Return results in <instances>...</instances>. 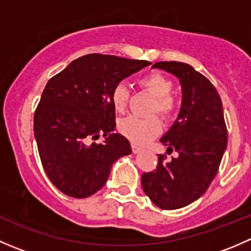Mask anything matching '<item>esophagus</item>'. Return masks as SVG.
<instances>
[{
  "label": "esophagus",
  "instance_id": "esophagus-1",
  "mask_svg": "<svg viewBox=\"0 0 251 251\" xmlns=\"http://www.w3.org/2000/svg\"><path fill=\"white\" fill-rule=\"evenodd\" d=\"M131 148H132V153H138V151H141V148L140 147H137L136 146V144H132V146H131Z\"/></svg>",
  "mask_w": 251,
  "mask_h": 251
}]
</instances>
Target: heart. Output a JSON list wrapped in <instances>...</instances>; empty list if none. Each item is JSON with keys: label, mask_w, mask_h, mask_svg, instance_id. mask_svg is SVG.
Returning a JSON list of instances; mask_svg holds the SVG:
<instances>
[{"label": "heart", "mask_w": 251, "mask_h": 251, "mask_svg": "<svg viewBox=\"0 0 251 251\" xmlns=\"http://www.w3.org/2000/svg\"><path fill=\"white\" fill-rule=\"evenodd\" d=\"M143 90L148 91L155 97L151 114H159L164 119H171L176 111V100L171 95L174 91V82L160 73H151L138 80ZM127 87L124 83H118L110 95L111 105L116 113H123L128 102ZM118 130L124 137L135 144H147L160 133L161 121L156 116L142 119L135 115L126 116L118 124Z\"/></svg>", "instance_id": "b5f03b06"}]
</instances>
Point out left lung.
I'll return each instance as SVG.
<instances>
[{
    "mask_svg": "<svg viewBox=\"0 0 251 251\" xmlns=\"http://www.w3.org/2000/svg\"><path fill=\"white\" fill-rule=\"evenodd\" d=\"M153 68L171 73L182 86L178 118L160 142L178 156L142 175V188L158 207L174 210L193 203L206 192L219 171L227 146V127L216 88L203 74L181 62H158Z\"/></svg>",
    "mask_w": 251,
    "mask_h": 251,
    "instance_id": "left-lung-1",
    "label": "left lung"
}]
</instances>
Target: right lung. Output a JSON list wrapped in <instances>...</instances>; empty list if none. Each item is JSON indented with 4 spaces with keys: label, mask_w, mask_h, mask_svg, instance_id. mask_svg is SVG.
I'll return each instance as SVG.
<instances>
[{
    "label": "right lung",
    "mask_w": 251,
    "mask_h": 251,
    "mask_svg": "<svg viewBox=\"0 0 251 251\" xmlns=\"http://www.w3.org/2000/svg\"><path fill=\"white\" fill-rule=\"evenodd\" d=\"M151 64L109 54H86L48 80L34 115L42 166L55 188L73 198L100 191L113 163L131 153L127 138L113 133V88ZM100 134L104 144L92 143Z\"/></svg>",
    "instance_id": "1"
}]
</instances>
